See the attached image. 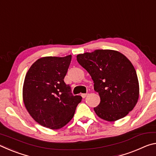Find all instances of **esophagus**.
<instances>
[{"instance_id": "34e87169", "label": "esophagus", "mask_w": 156, "mask_h": 156, "mask_svg": "<svg viewBox=\"0 0 156 156\" xmlns=\"http://www.w3.org/2000/svg\"><path fill=\"white\" fill-rule=\"evenodd\" d=\"M87 96V94H81V96L84 98Z\"/></svg>"}]
</instances>
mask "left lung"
I'll return each instance as SVG.
<instances>
[{
    "label": "left lung",
    "instance_id": "8db88e82",
    "mask_svg": "<svg viewBox=\"0 0 156 156\" xmlns=\"http://www.w3.org/2000/svg\"><path fill=\"white\" fill-rule=\"evenodd\" d=\"M77 61L90 74L100 102L97 115L113 122L133 109L139 98L136 69L127 58L114 50L96 49L77 56Z\"/></svg>",
    "mask_w": 156,
    "mask_h": 156
}]
</instances>
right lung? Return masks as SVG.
I'll return each instance as SVG.
<instances>
[{"label": "right lung", "mask_w": 156, "mask_h": 156, "mask_svg": "<svg viewBox=\"0 0 156 156\" xmlns=\"http://www.w3.org/2000/svg\"><path fill=\"white\" fill-rule=\"evenodd\" d=\"M72 55L43 57L31 66L23 89L25 106L34 120L51 129H58L72 119L82 100L73 96L64 82Z\"/></svg>", "instance_id": "1"}]
</instances>
